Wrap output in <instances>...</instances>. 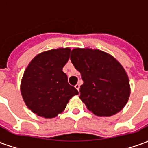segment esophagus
<instances>
[{"mask_svg":"<svg viewBox=\"0 0 148 148\" xmlns=\"http://www.w3.org/2000/svg\"><path fill=\"white\" fill-rule=\"evenodd\" d=\"M75 88H76L77 90V91L79 92V90H80V85H79V84H77V85L75 86Z\"/></svg>","mask_w":148,"mask_h":148,"instance_id":"34e87169","label":"esophagus"}]
</instances>
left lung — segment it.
Segmentation results:
<instances>
[{"label":"left lung","instance_id":"8db88e82","mask_svg":"<svg viewBox=\"0 0 148 148\" xmlns=\"http://www.w3.org/2000/svg\"><path fill=\"white\" fill-rule=\"evenodd\" d=\"M71 62L84 83L80 99L98 116H111L122 110L130 96L126 71L112 55L97 49L74 48Z\"/></svg>","mask_w":148,"mask_h":148}]
</instances>
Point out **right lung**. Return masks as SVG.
I'll use <instances>...</instances> for the list:
<instances>
[{"mask_svg": "<svg viewBox=\"0 0 148 148\" xmlns=\"http://www.w3.org/2000/svg\"><path fill=\"white\" fill-rule=\"evenodd\" d=\"M71 48L52 49L37 55L24 71L21 84L24 101L39 116L54 118L78 92L67 82L62 68L70 58Z\"/></svg>", "mask_w": 148, "mask_h": 148, "instance_id": "add662e5", "label": "right lung"}]
</instances>
